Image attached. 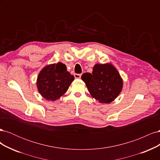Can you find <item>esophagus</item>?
I'll list each match as a JSON object with an SVG mask.
<instances>
[{"label": "esophagus", "mask_w": 160, "mask_h": 160, "mask_svg": "<svg viewBox=\"0 0 160 160\" xmlns=\"http://www.w3.org/2000/svg\"><path fill=\"white\" fill-rule=\"evenodd\" d=\"M74 77H75V79H81V74H75Z\"/></svg>", "instance_id": "esophagus-1"}]
</instances>
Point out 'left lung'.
<instances>
[{"instance_id": "left-lung-1", "label": "left lung", "mask_w": 160, "mask_h": 160, "mask_svg": "<svg viewBox=\"0 0 160 160\" xmlns=\"http://www.w3.org/2000/svg\"><path fill=\"white\" fill-rule=\"evenodd\" d=\"M81 79L91 95L101 103L112 102L123 88V79L111 63L95 65L92 73L85 72Z\"/></svg>"}]
</instances>
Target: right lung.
I'll return each mask as SVG.
<instances>
[{
    "instance_id": "add662e5",
    "label": "right lung",
    "mask_w": 160,
    "mask_h": 160,
    "mask_svg": "<svg viewBox=\"0 0 160 160\" xmlns=\"http://www.w3.org/2000/svg\"><path fill=\"white\" fill-rule=\"evenodd\" d=\"M73 80L66 65L58 62L42 68L37 77V87L43 98L54 101L66 93Z\"/></svg>"
}]
</instances>
